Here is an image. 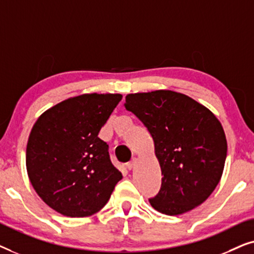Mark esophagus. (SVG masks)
I'll use <instances>...</instances> for the list:
<instances>
[{"label": "esophagus", "instance_id": "1", "mask_svg": "<svg viewBox=\"0 0 254 254\" xmlns=\"http://www.w3.org/2000/svg\"><path fill=\"white\" fill-rule=\"evenodd\" d=\"M135 164H136V158H133L130 162L126 163V168H127L128 170H131V169H133L134 166H135Z\"/></svg>", "mask_w": 254, "mask_h": 254}]
</instances>
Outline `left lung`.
<instances>
[{"instance_id": "obj_1", "label": "left lung", "mask_w": 254, "mask_h": 254, "mask_svg": "<svg viewBox=\"0 0 254 254\" xmlns=\"http://www.w3.org/2000/svg\"><path fill=\"white\" fill-rule=\"evenodd\" d=\"M125 107L147 127L161 165V190L149 199L151 206L166 215L200 206L220 183L227 158V138L217 118L170 90L127 95Z\"/></svg>"}]
</instances>
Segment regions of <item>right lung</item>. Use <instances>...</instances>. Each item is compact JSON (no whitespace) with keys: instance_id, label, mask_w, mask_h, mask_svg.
<instances>
[{"instance_id":"right-lung-1","label":"right lung","mask_w":254,"mask_h":254,"mask_svg":"<svg viewBox=\"0 0 254 254\" xmlns=\"http://www.w3.org/2000/svg\"><path fill=\"white\" fill-rule=\"evenodd\" d=\"M121 95L88 93L64 100L36 121L26 147L33 189L58 213L85 217L105 206L123 175L99 130Z\"/></svg>"}]
</instances>
